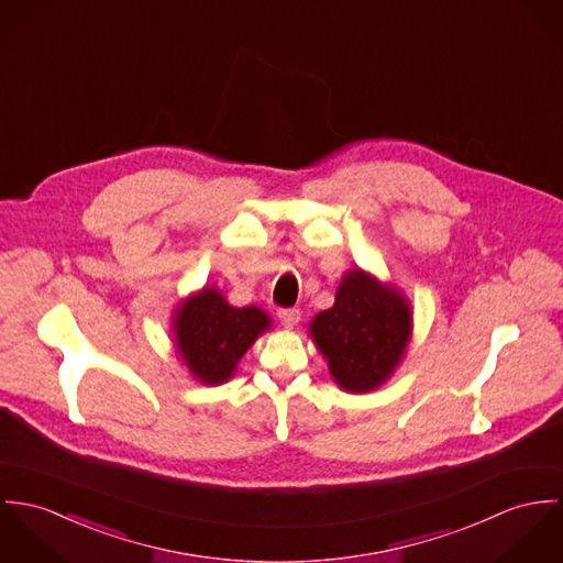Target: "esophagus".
I'll return each instance as SVG.
<instances>
[{
    "label": "esophagus",
    "instance_id": "obj_1",
    "mask_svg": "<svg viewBox=\"0 0 563 563\" xmlns=\"http://www.w3.org/2000/svg\"><path fill=\"white\" fill-rule=\"evenodd\" d=\"M278 319L285 323V325H296L300 319H302V312L298 311V309H280L278 311Z\"/></svg>",
    "mask_w": 563,
    "mask_h": 563
}]
</instances>
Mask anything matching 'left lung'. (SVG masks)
Returning a JSON list of instances; mask_svg holds the SVG:
<instances>
[{
	"label": "left lung",
	"mask_w": 563,
	"mask_h": 563,
	"mask_svg": "<svg viewBox=\"0 0 563 563\" xmlns=\"http://www.w3.org/2000/svg\"><path fill=\"white\" fill-rule=\"evenodd\" d=\"M309 332L332 379L347 393H369L401 363L412 309L399 289L354 267L341 278L332 309L314 314Z\"/></svg>",
	"instance_id": "left-lung-1"
}]
</instances>
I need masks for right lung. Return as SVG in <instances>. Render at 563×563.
<instances>
[{
	"label": "right lung",
	"mask_w": 563,
	"mask_h": 563,
	"mask_svg": "<svg viewBox=\"0 0 563 563\" xmlns=\"http://www.w3.org/2000/svg\"><path fill=\"white\" fill-rule=\"evenodd\" d=\"M272 319L258 307H231L216 287H202L173 314L179 358L198 382L224 384Z\"/></svg>",
	"instance_id": "1"
}]
</instances>
